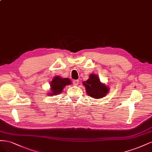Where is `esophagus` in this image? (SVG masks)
<instances>
[{"label": "esophagus", "instance_id": "1", "mask_svg": "<svg viewBox=\"0 0 152 152\" xmlns=\"http://www.w3.org/2000/svg\"><path fill=\"white\" fill-rule=\"evenodd\" d=\"M79 82H80L79 80H75L74 81H73V84H74V85H75V86H77V85H78V84H79Z\"/></svg>", "mask_w": 152, "mask_h": 152}]
</instances>
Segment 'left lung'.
<instances>
[{"label":"left lung","mask_w":152,"mask_h":152,"mask_svg":"<svg viewBox=\"0 0 152 152\" xmlns=\"http://www.w3.org/2000/svg\"><path fill=\"white\" fill-rule=\"evenodd\" d=\"M82 84L85 87L87 95L95 99H102L110 91L109 86L102 83L99 76L93 73L90 75L88 79L83 81Z\"/></svg>","instance_id":"left-lung-1"}]
</instances>
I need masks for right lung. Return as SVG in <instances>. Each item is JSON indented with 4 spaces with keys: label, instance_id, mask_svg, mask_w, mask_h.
I'll use <instances>...</instances> for the list:
<instances>
[{
    "label": "right lung",
    "instance_id": "add662e5",
    "mask_svg": "<svg viewBox=\"0 0 152 152\" xmlns=\"http://www.w3.org/2000/svg\"><path fill=\"white\" fill-rule=\"evenodd\" d=\"M70 85H71V81L69 78H63L60 76H56L50 82V90L47 95L50 96L57 95L61 94L66 86Z\"/></svg>",
    "mask_w": 152,
    "mask_h": 152
}]
</instances>
